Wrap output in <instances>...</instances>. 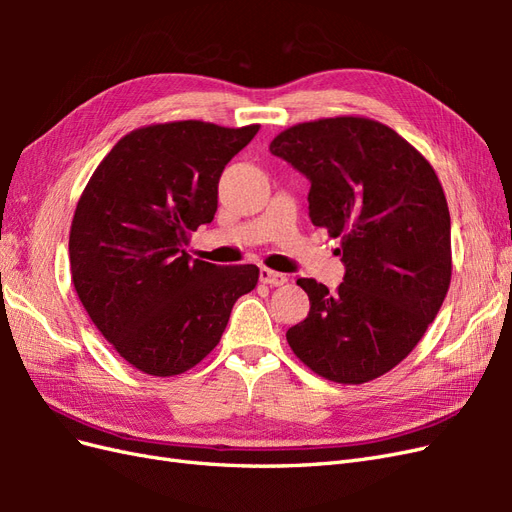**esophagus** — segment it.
Listing matches in <instances>:
<instances>
[{
  "label": "esophagus",
  "mask_w": 512,
  "mask_h": 512,
  "mask_svg": "<svg viewBox=\"0 0 512 512\" xmlns=\"http://www.w3.org/2000/svg\"><path fill=\"white\" fill-rule=\"evenodd\" d=\"M260 282L262 284H269V286H284L288 282V275L262 267L260 269Z\"/></svg>",
  "instance_id": "34e87169"
}]
</instances>
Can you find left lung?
<instances>
[{
    "label": "left lung",
    "instance_id": "1",
    "mask_svg": "<svg viewBox=\"0 0 512 512\" xmlns=\"http://www.w3.org/2000/svg\"><path fill=\"white\" fill-rule=\"evenodd\" d=\"M269 149L312 181L309 218L339 239L346 265L333 292L297 280L309 314L288 344L331 382L376 380L421 342L451 286V213L436 170L395 130L359 115L297 123Z\"/></svg>",
    "mask_w": 512,
    "mask_h": 512
}]
</instances>
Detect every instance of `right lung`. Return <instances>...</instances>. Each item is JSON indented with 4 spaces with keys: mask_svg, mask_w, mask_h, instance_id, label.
Here are the masks:
<instances>
[{
    "mask_svg": "<svg viewBox=\"0 0 512 512\" xmlns=\"http://www.w3.org/2000/svg\"><path fill=\"white\" fill-rule=\"evenodd\" d=\"M258 123L166 121L119 138L76 203L70 273L96 329L123 361L168 378L220 344L232 305L258 284L256 265L192 260L190 235L218 211L224 166Z\"/></svg>",
    "mask_w": 512,
    "mask_h": 512,
    "instance_id": "right-lung-1",
    "label": "right lung"
}]
</instances>
